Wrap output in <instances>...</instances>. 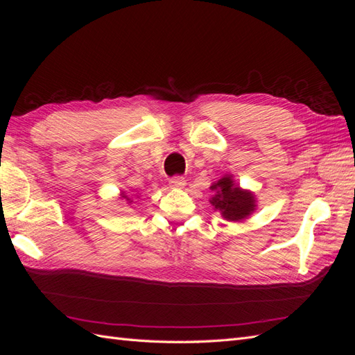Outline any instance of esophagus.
<instances>
[{"mask_svg": "<svg viewBox=\"0 0 355 355\" xmlns=\"http://www.w3.org/2000/svg\"><path fill=\"white\" fill-rule=\"evenodd\" d=\"M168 185H170V188L182 189V188H185L187 180H185V178H182V176H175V178H171L168 180Z\"/></svg>", "mask_w": 355, "mask_h": 355, "instance_id": "1", "label": "esophagus"}]
</instances>
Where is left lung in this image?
<instances>
[{
    "label": "left lung",
    "instance_id": "left-lung-1",
    "mask_svg": "<svg viewBox=\"0 0 355 355\" xmlns=\"http://www.w3.org/2000/svg\"><path fill=\"white\" fill-rule=\"evenodd\" d=\"M214 191L210 202L227 220L240 222L249 218L256 209V200L250 191L241 189L234 184L232 176L227 175L210 187Z\"/></svg>",
    "mask_w": 355,
    "mask_h": 355
}]
</instances>
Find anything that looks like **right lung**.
Returning a JSON list of instances; mask_svg holds the SVG:
<instances>
[{
	"label": "right lung",
	"instance_id": "1",
	"mask_svg": "<svg viewBox=\"0 0 355 355\" xmlns=\"http://www.w3.org/2000/svg\"><path fill=\"white\" fill-rule=\"evenodd\" d=\"M121 197H123V198H125V201H127L128 204H130V202H133V200H132L130 197H127V196L124 194V192H123V194H121Z\"/></svg>",
	"mask_w": 355,
	"mask_h": 355
}]
</instances>
